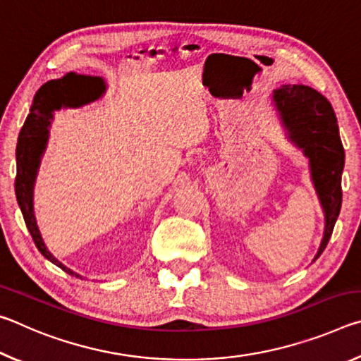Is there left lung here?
Returning a JSON list of instances; mask_svg holds the SVG:
<instances>
[{
    "label": "left lung",
    "instance_id": "1",
    "mask_svg": "<svg viewBox=\"0 0 361 361\" xmlns=\"http://www.w3.org/2000/svg\"><path fill=\"white\" fill-rule=\"evenodd\" d=\"M272 103L286 138L309 159L310 180L325 213V231L315 261L328 245L342 204L341 178L345 154L339 137L338 119L331 103L304 84L276 89Z\"/></svg>",
    "mask_w": 361,
    "mask_h": 361
}]
</instances>
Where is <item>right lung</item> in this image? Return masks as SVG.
I'll use <instances>...</instances> for the list:
<instances>
[{
	"label": "right lung",
	"mask_w": 361,
	"mask_h": 361,
	"mask_svg": "<svg viewBox=\"0 0 361 361\" xmlns=\"http://www.w3.org/2000/svg\"><path fill=\"white\" fill-rule=\"evenodd\" d=\"M105 90L106 84L103 78L78 75L73 71L66 73L63 78L52 79V81L42 84L35 95L30 114L23 122L16 148V197L27 228L35 240V245L38 247L46 259L75 277L81 276L62 264L56 256L49 252L44 240H42L33 210V189L41 157L47 146L49 127L52 126L54 114L62 108H81L90 102L99 100L102 94H105Z\"/></svg>",
	"instance_id": "obj_1"
}]
</instances>
